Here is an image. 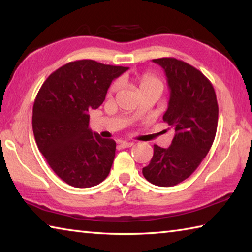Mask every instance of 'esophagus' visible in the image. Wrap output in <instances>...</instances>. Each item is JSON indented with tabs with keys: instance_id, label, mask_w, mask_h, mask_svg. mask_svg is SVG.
Returning a JSON list of instances; mask_svg holds the SVG:
<instances>
[{
	"instance_id": "1",
	"label": "esophagus",
	"mask_w": 252,
	"mask_h": 252,
	"mask_svg": "<svg viewBox=\"0 0 252 252\" xmlns=\"http://www.w3.org/2000/svg\"><path fill=\"white\" fill-rule=\"evenodd\" d=\"M134 144V142H131V141H121L120 142V146L122 148H130Z\"/></svg>"
}]
</instances>
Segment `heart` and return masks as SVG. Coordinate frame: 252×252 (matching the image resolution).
Listing matches in <instances>:
<instances>
[{"label": "heart", "instance_id": "obj_1", "mask_svg": "<svg viewBox=\"0 0 252 252\" xmlns=\"http://www.w3.org/2000/svg\"><path fill=\"white\" fill-rule=\"evenodd\" d=\"M134 82L138 84L139 91L142 90V89L146 88H150V87H158L162 89V82L161 80L158 78L156 74L151 73V72H143V73L136 74L134 78ZM118 90V83L114 82L112 85L110 87V93H114Z\"/></svg>", "mask_w": 252, "mask_h": 252}]
</instances>
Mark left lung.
<instances>
[{"mask_svg":"<svg viewBox=\"0 0 252 252\" xmlns=\"http://www.w3.org/2000/svg\"><path fill=\"white\" fill-rule=\"evenodd\" d=\"M152 61L167 75L170 100L163 121L176 133L169 148L153 146V157L142 173L152 185L172 187L189 178L208 155L219 108L215 89L202 72L174 58Z\"/></svg>","mask_w":252,"mask_h":252,"instance_id":"8db88e82","label":"left lung"}]
</instances>
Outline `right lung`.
<instances>
[{
    "mask_svg": "<svg viewBox=\"0 0 252 252\" xmlns=\"http://www.w3.org/2000/svg\"><path fill=\"white\" fill-rule=\"evenodd\" d=\"M127 69L78 60L42 84L33 105L34 138L51 169L67 185L90 188L108 177L116 141L91 131L88 112L103 103L111 82Z\"/></svg>",
    "mask_w": 252,
    "mask_h": 252,
    "instance_id": "right-lung-1",
    "label": "right lung"
}]
</instances>
